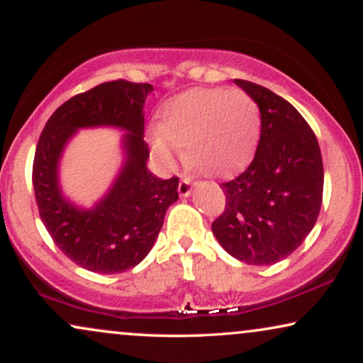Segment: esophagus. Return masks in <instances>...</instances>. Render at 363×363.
<instances>
[{
  "label": "esophagus",
  "mask_w": 363,
  "mask_h": 363,
  "mask_svg": "<svg viewBox=\"0 0 363 363\" xmlns=\"http://www.w3.org/2000/svg\"><path fill=\"white\" fill-rule=\"evenodd\" d=\"M178 193H180V196L190 195L191 193V178L190 177L182 178L180 183H178Z\"/></svg>",
  "instance_id": "34e87169"
}]
</instances>
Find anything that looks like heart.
Returning <instances> with one entry per match:
<instances>
[{
    "mask_svg": "<svg viewBox=\"0 0 363 363\" xmlns=\"http://www.w3.org/2000/svg\"><path fill=\"white\" fill-rule=\"evenodd\" d=\"M259 128V108L250 94L226 87L193 89L165 102L150 142L165 167L173 165L180 145H185L191 165L223 177L246 165L256 150Z\"/></svg>",
    "mask_w": 363,
    "mask_h": 363,
    "instance_id": "obj_1",
    "label": "heart"
}]
</instances>
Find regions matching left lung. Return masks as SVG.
Segmentation results:
<instances>
[{"label":"left lung","mask_w":363,"mask_h":363,"mask_svg":"<svg viewBox=\"0 0 363 363\" xmlns=\"http://www.w3.org/2000/svg\"><path fill=\"white\" fill-rule=\"evenodd\" d=\"M261 112V137L251 165L221 183L225 211L213 235L247 264L286 259L314 228L322 205L324 165L319 142L304 117L269 89L235 79Z\"/></svg>","instance_id":"1"}]
</instances>
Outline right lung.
I'll list each match as a JSON object with an SVG mask.
<instances>
[{
	"instance_id": "add662e5",
	"label": "right lung",
	"mask_w": 363,
	"mask_h": 363,
	"mask_svg": "<svg viewBox=\"0 0 363 363\" xmlns=\"http://www.w3.org/2000/svg\"><path fill=\"white\" fill-rule=\"evenodd\" d=\"M150 84L111 81L77 94L49 117L33 163L39 216L56 246L84 269L118 274L135 267L155 242L168 206L178 200V178L162 180L147 170L150 157L143 140L145 99ZM117 126L126 162L108 192L84 211L65 200L58 185V160L79 128Z\"/></svg>"
}]
</instances>
